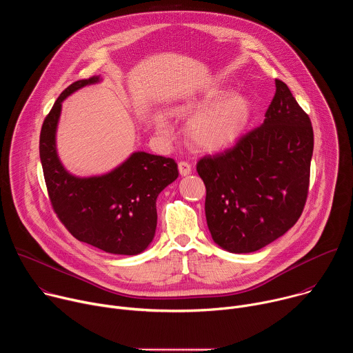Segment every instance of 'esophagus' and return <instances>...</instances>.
Returning a JSON list of instances; mask_svg holds the SVG:
<instances>
[{"mask_svg": "<svg viewBox=\"0 0 353 353\" xmlns=\"http://www.w3.org/2000/svg\"><path fill=\"white\" fill-rule=\"evenodd\" d=\"M179 172H180L181 176L190 174V173H191V165H190L188 162H185V161L179 162Z\"/></svg>", "mask_w": 353, "mask_h": 353, "instance_id": "1", "label": "esophagus"}]
</instances>
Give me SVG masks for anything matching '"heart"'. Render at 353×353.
<instances>
[{"instance_id": "b5f03b06", "label": "heart", "mask_w": 353, "mask_h": 353, "mask_svg": "<svg viewBox=\"0 0 353 353\" xmlns=\"http://www.w3.org/2000/svg\"><path fill=\"white\" fill-rule=\"evenodd\" d=\"M228 93V90H215L177 109L180 116L194 117L187 125V137L194 148L205 152L218 150L232 143L245 127L250 117L248 99L233 94L223 101ZM157 130L169 134L172 127L166 119H159Z\"/></svg>"}]
</instances>
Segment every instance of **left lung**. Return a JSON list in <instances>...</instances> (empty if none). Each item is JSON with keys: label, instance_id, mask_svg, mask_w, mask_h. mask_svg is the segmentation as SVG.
<instances>
[{"label": "left lung", "instance_id": "obj_1", "mask_svg": "<svg viewBox=\"0 0 353 353\" xmlns=\"http://www.w3.org/2000/svg\"><path fill=\"white\" fill-rule=\"evenodd\" d=\"M275 86L261 125L196 163L207 188L208 229L230 253L257 251L285 234L307 199L312 121L285 82L275 79Z\"/></svg>", "mask_w": 353, "mask_h": 353}]
</instances>
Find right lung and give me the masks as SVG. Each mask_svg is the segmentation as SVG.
Here are the masks:
<instances>
[{
  "label": "right lung",
  "mask_w": 353,
  "mask_h": 353,
  "mask_svg": "<svg viewBox=\"0 0 353 353\" xmlns=\"http://www.w3.org/2000/svg\"><path fill=\"white\" fill-rule=\"evenodd\" d=\"M100 81L92 77L71 83L46 116L39 152L50 203L61 223L79 241L110 254L135 256L154 240L157 198L177 176L172 158L134 152L103 176L77 177L61 165L56 131L63 100L75 90Z\"/></svg>",
  "instance_id": "1"
}]
</instances>
